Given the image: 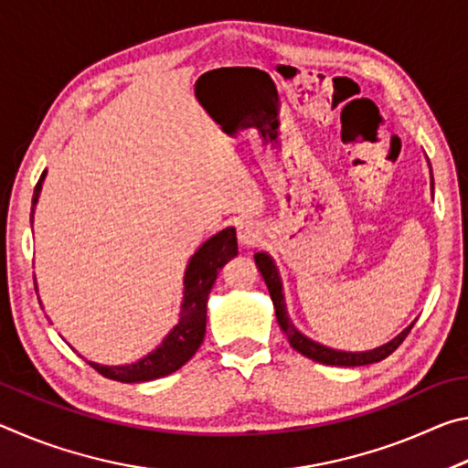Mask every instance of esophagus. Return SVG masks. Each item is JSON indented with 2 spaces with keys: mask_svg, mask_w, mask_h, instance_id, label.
Returning a JSON list of instances; mask_svg holds the SVG:
<instances>
[{
  "mask_svg": "<svg viewBox=\"0 0 468 468\" xmlns=\"http://www.w3.org/2000/svg\"><path fill=\"white\" fill-rule=\"evenodd\" d=\"M260 237H262V233H260V227L253 223V220H243V223L237 227V239H239V243L245 245V248L256 245L260 241Z\"/></svg>",
  "mask_w": 468,
  "mask_h": 468,
  "instance_id": "1",
  "label": "esophagus"
}]
</instances>
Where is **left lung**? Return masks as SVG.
<instances>
[{"instance_id":"1","label":"left lung","mask_w":468,"mask_h":468,"mask_svg":"<svg viewBox=\"0 0 468 468\" xmlns=\"http://www.w3.org/2000/svg\"><path fill=\"white\" fill-rule=\"evenodd\" d=\"M253 260H256L258 271L264 276V282L268 287V292H271V299H272L274 310H276V320H279L281 330L284 332V336L289 338V345L307 359L324 363V366H338V367L369 366V363L382 361L388 357V355L394 353L396 348L402 345V340L407 338L410 328L415 326V324H410V326L402 330L399 336H394L390 343H386L378 348H371V351H363V353H346V351H336V348L324 346L320 343H315V340L307 338L305 335H301V332L295 328V324L291 322V318L287 315V305H284L282 282H281L279 271H276V266L272 262V258L268 256V253L260 251L253 256Z\"/></svg>"}]
</instances>
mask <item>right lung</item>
<instances>
[{
    "label": "right lung",
    "mask_w": 468,
    "mask_h": 468,
    "mask_svg": "<svg viewBox=\"0 0 468 468\" xmlns=\"http://www.w3.org/2000/svg\"><path fill=\"white\" fill-rule=\"evenodd\" d=\"M47 171H43L41 179L35 186L33 194V212L41 194L43 181ZM33 223V220H30ZM237 256V235L233 227H227L223 231L212 235L208 241L200 245L192 258H189L186 276H184V301H181L179 322L173 326L161 345L153 353L142 357L136 363L128 366H99V363L89 361V366L99 371L101 376L115 382L136 384V382H150V379L169 376L177 371L181 366L194 357V353L200 348L204 335H206V303L212 284H215L218 271L229 260ZM37 289V287H35Z\"/></svg>",
    "instance_id": "add662e5"
}]
</instances>
